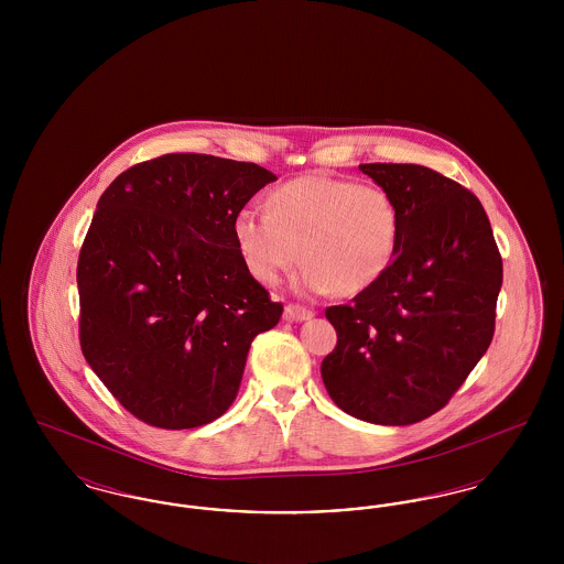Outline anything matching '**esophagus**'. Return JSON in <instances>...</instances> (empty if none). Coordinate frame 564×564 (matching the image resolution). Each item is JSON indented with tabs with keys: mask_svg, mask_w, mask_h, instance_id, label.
<instances>
[{
	"mask_svg": "<svg viewBox=\"0 0 564 564\" xmlns=\"http://www.w3.org/2000/svg\"><path fill=\"white\" fill-rule=\"evenodd\" d=\"M315 313L311 311V308H306V306H302V304H288L285 306V319L288 322H306V319H311Z\"/></svg>",
	"mask_w": 564,
	"mask_h": 564,
	"instance_id": "esophagus-1",
	"label": "esophagus"
}]
</instances>
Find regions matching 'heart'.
Listing matches in <instances>:
<instances>
[{
    "label": "heart",
    "instance_id": "1",
    "mask_svg": "<svg viewBox=\"0 0 564 564\" xmlns=\"http://www.w3.org/2000/svg\"><path fill=\"white\" fill-rule=\"evenodd\" d=\"M235 239L247 269L262 283L279 281L302 258L306 267L297 285L304 292L355 295L391 267L400 212L380 186L306 175L270 192L269 214L239 212Z\"/></svg>",
    "mask_w": 564,
    "mask_h": 564
}]
</instances>
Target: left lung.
<instances>
[{"label": "left lung", "mask_w": 564, "mask_h": 564, "mask_svg": "<svg viewBox=\"0 0 564 564\" xmlns=\"http://www.w3.org/2000/svg\"><path fill=\"white\" fill-rule=\"evenodd\" d=\"M391 194L400 245L384 274L325 308L336 347L322 361L329 398L376 425L442 410L495 334L503 262L478 196L421 164H359Z\"/></svg>", "instance_id": "1"}]
</instances>
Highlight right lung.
Returning <instances> with one entry per match:
<instances>
[{
  "label": "right lung",
  "instance_id": "1",
  "mask_svg": "<svg viewBox=\"0 0 564 564\" xmlns=\"http://www.w3.org/2000/svg\"><path fill=\"white\" fill-rule=\"evenodd\" d=\"M276 175L253 162L164 154L120 173L78 258L80 347L134 419L192 430L235 402L272 302L242 260L235 217Z\"/></svg>",
  "mask_w": 564,
  "mask_h": 564
}]
</instances>
